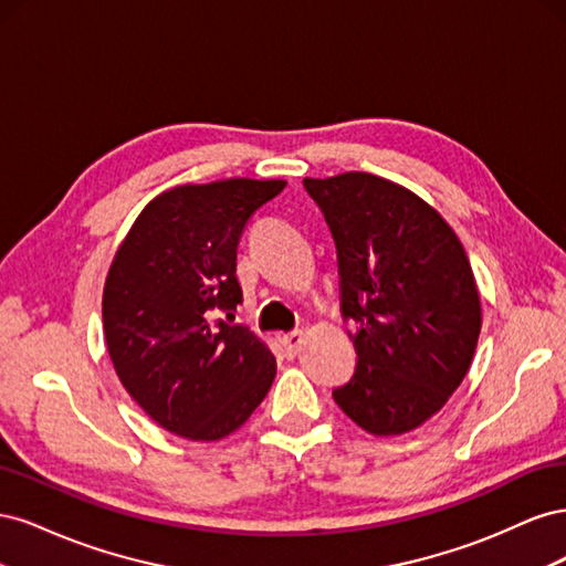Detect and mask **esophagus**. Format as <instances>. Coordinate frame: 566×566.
Segmentation results:
<instances>
[{
	"mask_svg": "<svg viewBox=\"0 0 566 566\" xmlns=\"http://www.w3.org/2000/svg\"><path fill=\"white\" fill-rule=\"evenodd\" d=\"M281 345H283V349H285L287 356H297V352H300V347H302V333L295 331V333L283 335V337H281Z\"/></svg>",
	"mask_w": 566,
	"mask_h": 566,
	"instance_id": "esophagus-1",
	"label": "esophagus"
}]
</instances>
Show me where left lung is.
<instances>
[{
	"instance_id": "obj_1",
	"label": "left lung",
	"mask_w": 566,
	"mask_h": 566,
	"mask_svg": "<svg viewBox=\"0 0 566 566\" xmlns=\"http://www.w3.org/2000/svg\"><path fill=\"white\" fill-rule=\"evenodd\" d=\"M304 188L335 238L342 316L356 325V370L333 399L368 434H406L470 370L482 302L468 254L432 205L389 179L345 172Z\"/></svg>"
}]
</instances>
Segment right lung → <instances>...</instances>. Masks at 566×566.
Masks as SVG:
<instances>
[{"label": "right lung", "mask_w": 566, "mask_h": 566, "mask_svg": "<svg viewBox=\"0 0 566 566\" xmlns=\"http://www.w3.org/2000/svg\"><path fill=\"white\" fill-rule=\"evenodd\" d=\"M283 179L184 184L153 198L119 243L104 285V335L129 397L167 432H235L276 378V358L233 316L235 252Z\"/></svg>", "instance_id": "right-lung-1"}]
</instances>
